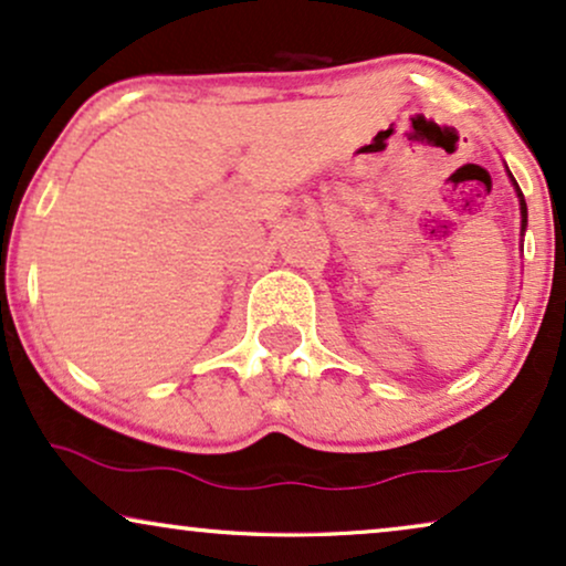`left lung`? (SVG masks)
Returning a JSON list of instances; mask_svg holds the SVG:
<instances>
[{"label": "left lung", "instance_id": "1", "mask_svg": "<svg viewBox=\"0 0 566 566\" xmlns=\"http://www.w3.org/2000/svg\"><path fill=\"white\" fill-rule=\"evenodd\" d=\"M517 185V182H514ZM517 196H520V213H522V230H525V224H527V206H525V198H522V192H520V188H517Z\"/></svg>", "mask_w": 566, "mask_h": 566}]
</instances>
